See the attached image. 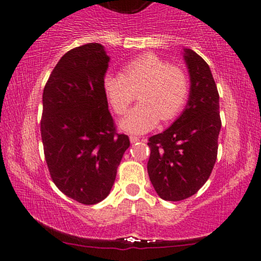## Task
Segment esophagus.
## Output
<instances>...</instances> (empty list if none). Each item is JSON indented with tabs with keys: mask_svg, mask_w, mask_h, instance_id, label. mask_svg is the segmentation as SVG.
Wrapping results in <instances>:
<instances>
[{
	"mask_svg": "<svg viewBox=\"0 0 261 261\" xmlns=\"http://www.w3.org/2000/svg\"><path fill=\"white\" fill-rule=\"evenodd\" d=\"M138 141H140V137L131 135V136H130V142H131V143H136V142H138Z\"/></svg>",
	"mask_w": 261,
	"mask_h": 261,
	"instance_id": "obj_1",
	"label": "esophagus"
}]
</instances>
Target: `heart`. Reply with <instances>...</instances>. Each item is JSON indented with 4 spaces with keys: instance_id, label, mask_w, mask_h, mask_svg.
Masks as SVG:
<instances>
[{
    "instance_id": "obj_1",
    "label": "heart",
    "mask_w": 261,
    "mask_h": 261,
    "mask_svg": "<svg viewBox=\"0 0 261 261\" xmlns=\"http://www.w3.org/2000/svg\"><path fill=\"white\" fill-rule=\"evenodd\" d=\"M103 90L111 106L124 114L140 90L141 102L120 120L121 130L144 134L161 120L173 119L189 94V79L182 68L171 66L155 54L138 57L124 67V73H107Z\"/></svg>"
}]
</instances>
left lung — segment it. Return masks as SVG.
Returning <instances> with one entry per match:
<instances>
[{"instance_id": "1", "label": "left lung", "mask_w": 261, "mask_h": 261, "mask_svg": "<svg viewBox=\"0 0 261 261\" xmlns=\"http://www.w3.org/2000/svg\"><path fill=\"white\" fill-rule=\"evenodd\" d=\"M190 91L183 113L164 133L149 138L148 174L163 200L180 201L207 182L217 160L222 121L219 94L210 66L191 49L183 53Z\"/></svg>"}]
</instances>
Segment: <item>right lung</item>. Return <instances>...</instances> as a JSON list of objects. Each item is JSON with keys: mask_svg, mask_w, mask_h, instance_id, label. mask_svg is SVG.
<instances>
[{"mask_svg": "<svg viewBox=\"0 0 261 261\" xmlns=\"http://www.w3.org/2000/svg\"><path fill=\"white\" fill-rule=\"evenodd\" d=\"M108 62L98 43L71 49L43 90L41 135L50 177L66 196L83 204L106 199L130 147L108 111L103 90Z\"/></svg>", "mask_w": 261, "mask_h": 261, "instance_id": "right-lung-1", "label": "right lung"}]
</instances>
